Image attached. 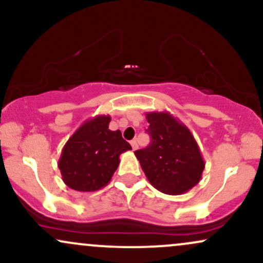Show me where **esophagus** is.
Returning a JSON list of instances; mask_svg holds the SVG:
<instances>
[{
  "label": "esophagus",
  "instance_id": "1",
  "mask_svg": "<svg viewBox=\"0 0 263 263\" xmlns=\"http://www.w3.org/2000/svg\"><path fill=\"white\" fill-rule=\"evenodd\" d=\"M131 146H132V149L136 151L138 148V144H137V140H132L131 141Z\"/></svg>",
  "mask_w": 263,
  "mask_h": 263
}]
</instances>
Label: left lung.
I'll use <instances>...</instances> for the list:
<instances>
[{
	"mask_svg": "<svg viewBox=\"0 0 263 263\" xmlns=\"http://www.w3.org/2000/svg\"><path fill=\"white\" fill-rule=\"evenodd\" d=\"M151 143L136 157L149 183L168 195H180L200 180L205 163L194 136L167 111L147 112Z\"/></svg>",
	"mask_w": 263,
	"mask_h": 263,
	"instance_id": "8db88e82",
	"label": "left lung"
}]
</instances>
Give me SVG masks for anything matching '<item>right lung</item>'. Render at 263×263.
Here are the masks:
<instances>
[{"instance_id": "1", "label": "right lung", "mask_w": 263, "mask_h": 263, "mask_svg": "<svg viewBox=\"0 0 263 263\" xmlns=\"http://www.w3.org/2000/svg\"><path fill=\"white\" fill-rule=\"evenodd\" d=\"M111 117H92L80 126L65 143L58 167L63 182L78 192H95L110 182L120 155L132 149L121 131L108 129Z\"/></svg>"}]
</instances>
